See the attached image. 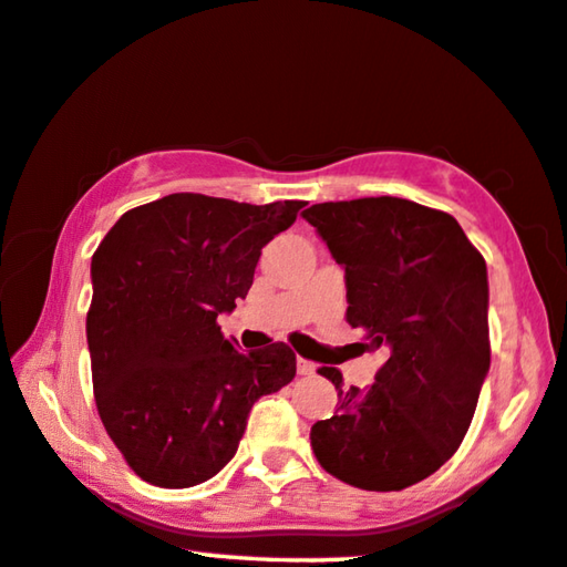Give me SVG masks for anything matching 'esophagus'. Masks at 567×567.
<instances>
[{
    "label": "esophagus",
    "instance_id": "obj_1",
    "mask_svg": "<svg viewBox=\"0 0 567 567\" xmlns=\"http://www.w3.org/2000/svg\"><path fill=\"white\" fill-rule=\"evenodd\" d=\"M298 373L300 375H312V373H316V363L305 361V358H298Z\"/></svg>",
    "mask_w": 567,
    "mask_h": 567
}]
</instances>
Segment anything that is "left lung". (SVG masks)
I'll use <instances>...</instances> for the list:
<instances>
[{"label": "left lung", "mask_w": 567, "mask_h": 567, "mask_svg": "<svg viewBox=\"0 0 567 567\" xmlns=\"http://www.w3.org/2000/svg\"><path fill=\"white\" fill-rule=\"evenodd\" d=\"M346 269V320L385 363L368 389L310 429L322 470L368 492H399L456 449L489 371L487 265L452 214L396 196L312 204L302 212Z\"/></svg>", "instance_id": "8db88e82"}]
</instances>
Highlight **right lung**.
<instances>
[{
	"label": "right lung",
	"instance_id": "add662e5",
	"mask_svg": "<svg viewBox=\"0 0 567 567\" xmlns=\"http://www.w3.org/2000/svg\"><path fill=\"white\" fill-rule=\"evenodd\" d=\"M302 206L168 194L125 212L97 245L85 322L95 403L143 482L212 480L235 456L255 401L295 379L285 343L239 353L217 318L247 298L262 247Z\"/></svg>",
	"mask_w": 567,
	"mask_h": 567
}]
</instances>
